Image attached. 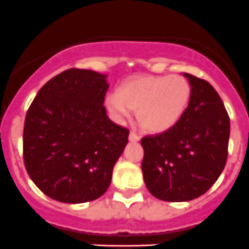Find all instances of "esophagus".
I'll return each instance as SVG.
<instances>
[{"mask_svg": "<svg viewBox=\"0 0 249 249\" xmlns=\"http://www.w3.org/2000/svg\"><path fill=\"white\" fill-rule=\"evenodd\" d=\"M140 139H141V136H140V135H137L136 132H134V131L130 132V135H129V140H130V141L136 142V141H140Z\"/></svg>", "mask_w": 249, "mask_h": 249, "instance_id": "1", "label": "esophagus"}]
</instances>
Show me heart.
<instances>
[{"mask_svg":"<svg viewBox=\"0 0 249 249\" xmlns=\"http://www.w3.org/2000/svg\"><path fill=\"white\" fill-rule=\"evenodd\" d=\"M190 95L191 86L181 75L141 76L120 86L118 95L107 98V107L119 120L137 110V119L144 130L163 132L182 117Z\"/></svg>","mask_w":249,"mask_h":249,"instance_id":"1","label":"heart"}]
</instances>
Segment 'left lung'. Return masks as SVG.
Returning <instances> with one entry per match:
<instances>
[{"instance_id": "8db88e82", "label": "left lung", "mask_w": 249, "mask_h": 249, "mask_svg": "<svg viewBox=\"0 0 249 249\" xmlns=\"http://www.w3.org/2000/svg\"><path fill=\"white\" fill-rule=\"evenodd\" d=\"M191 85L189 106L166 131L142 137V173L148 191L168 202L206 194L225 168L230 118L208 81L183 73Z\"/></svg>"}]
</instances>
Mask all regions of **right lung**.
<instances>
[{
    "label": "right lung",
    "mask_w": 249,
    "mask_h": 249,
    "mask_svg": "<svg viewBox=\"0 0 249 249\" xmlns=\"http://www.w3.org/2000/svg\"><path fill=\"white\" fill-rule=\"evenodd\" d=\"M106 75L86 69L62 71L45 84L26 112L23 157L38 189L63 203L102 196L129 129L107 117Z\"/></svg>",
    "instance_id": "1"
}]
</instances>
